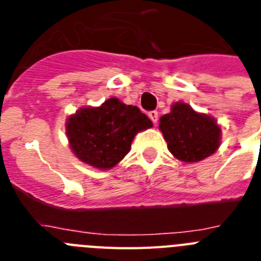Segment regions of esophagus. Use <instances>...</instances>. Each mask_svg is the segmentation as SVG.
Wrapping results in <instances>:
<instances>
[{
	"mask_svg": "<svg viewBox=\"0 0 261 261\" xmlns=\"http://www.w3.org/2000/svg\"><path fill=\"white\" fill-rule=\"evenodd\" d=\"M149 117H150V120L154 124H156V121H158V112L156 111H150L149 112Z\"/></svg>",
	"mask_w": 261,
	"mask_h": 261,
	"instance_id": "obj_1",
	"label": "esophagus"
}]
</instances>
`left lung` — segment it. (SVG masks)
<instances>
[{"label": "left lung", "mask_w": 261, "mask_h": 261, "mask_svg": "<svg viewBox=\"0 0 261 261\" xmlns=\"http://www.w3.org/2000/svg\"><path fill=\"white\" fill-rule=\"evenodd\" d=\"M168 150L183 162H199L220 146L221 129L213 117L197 114L186 103H175L159 120Z\"/></svg>", "instance_id": "1"}]
</instances>
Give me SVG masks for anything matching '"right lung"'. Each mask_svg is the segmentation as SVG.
Returning <instances> with one entry per match:
<instances>
[{"label": "right lung", "instance_id": "right-lung-1", "mask_svg": "<svg viewBox=\"0 0 261 261\" xmlns=\"http://www.w3.org/2000/svg\"><path fill=\"white\" fill-rule=\"evenodd\" d=\"M150 126L151 120L140 108L111 98L100 107L82 108L69 117L66 135L82 162L107 170L129 153L136 133Z\"/></svg>", "mask_w": 261, "mask_h": 261}]
</instances>
